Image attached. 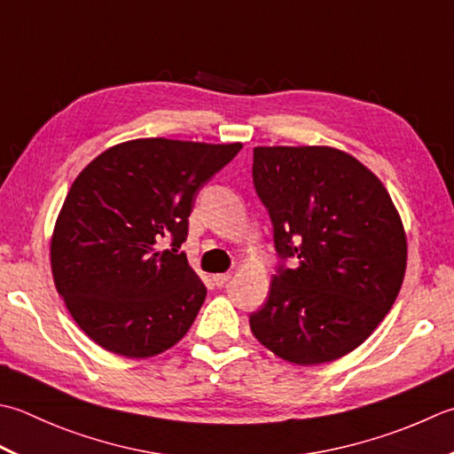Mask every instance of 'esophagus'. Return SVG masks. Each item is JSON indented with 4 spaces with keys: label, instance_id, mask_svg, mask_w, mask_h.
I'll list each match as a JSON object with an SVG mask.
<instances>
[{
    "label": "esophagus",
    "instance_id": "esophagus-1",
    "mask_svg": "<svg viewBox=\"0 0 454 454\" xmlns=\"http://www.w3.org/2000/svg\"><path fill=\"white\" fill-rule=\"evenodd\" d=\"M230 278H232V275H230V273H216L212 279H215V283H216L218 287H224L226 283L230 281Z\"/></svg>",
    "mask_w": 454,
    "mask_h": 454
}]
</instances>
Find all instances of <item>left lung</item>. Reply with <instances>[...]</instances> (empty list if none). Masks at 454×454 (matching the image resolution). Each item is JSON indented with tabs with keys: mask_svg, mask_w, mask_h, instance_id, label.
Segmentation results:
<instances>
[{
	"mask_svg": "<svg viewBox=\"0 0 454 454\" xmlns=\"http://www.w3.org/2000/svg\"><path fill=\"white\" fill-rule=\"evenodd\" d=\"M252 175L281 260L268 301L250 315L252 333L301 366L340 358L374 333L402 289V218L378 176L339 149L255 147Z\"/></svg>",
	"mask_w": 454,
	"mask_h": 454,
	"instance_id": "obj_1",
	"label": "left lung"
}]
</instances>
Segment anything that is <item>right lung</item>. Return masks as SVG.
I'll return each mask as SVG.
<instances>
[{"label":"right lung","instance_id":"obj_1","mask_svg":"<svg viewBox=\"0 0 454 454\" xmlns=\"http://www.w3.org/2000/svg\"><path fill=\"white\" fill-rule=\"evenodd\" d=\"M239 149L133 139L76 176L52 232L51 268L76 325L102 348L149 358L189 331L207 287L179 247L199 191ZM165 237L171 251L160 250Z\"/></svg>","mask_w":454,"mask_h":454}]
</instances>
